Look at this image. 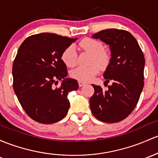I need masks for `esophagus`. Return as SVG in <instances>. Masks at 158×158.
<instances>
[{
	"mask_svg": "<svg viewBox=\"0 0 158 158\" xmlns=\"http://www.w3.org/2000/svg\"><path fill=\"white\" fill-rule=\"evenodd\" d=\"M78 84H79V86H83L85 85L86 83L83 82V81H78Z\"/></svg>",
	"mask_w": 158,
	"mask_h": 158,
	"instance_id": "obj_1",
	"label": "esophagus"
}]
</instances>
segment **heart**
I'll return each mask as SVG.
<instances>
[{
	"label": "heart",
	"instance_id": "1",
	"mask_svg": "<svg viewBox=\"0 0 158 158\" xmlns=\"http://www.w3.org/2000/svg\"><path fill=\"white\" fill-rule=\"evenodd\" d=\"M78 46L83 50L92 54L89 66H79L71 72V76L79 81L86 82L91 81L99 73V65L105 68L109 62V56L105 51L103 44L96 39L86 38L79 42ZM77 52L74 45L66 47L61 54V59L67 67L72 68L77 64ZM97 64L98 66L96 65Z\"/></svg>",
	"mask_w": 158,
	"mask_h": 158
}]
</instances>
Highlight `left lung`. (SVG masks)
<instances>
[{
    "mask_svg": "<svg viewBox=\"0 0 158 158\" xmlns=\"http://www.w3.org/2000/svg\"><path fill=\"white\" fill-rule=\"evenodd\" d=\"M93 38L109 45L111 58L104 77L105 83L112 84L106 91L92 84L94 94L89 106L98 120L116 123L128 117L138 103L144 86L145 57L135 38L125 30H102Z\"/></svg>",
    "mask_w": 158,
    "mask_h": 158,
    "instance_id": "1",
    "label": "left lung"
}]
</instances>
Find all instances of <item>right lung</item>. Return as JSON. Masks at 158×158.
Returning a JSON list of instances; mask_svg holds the SVG:
<instances>
[{
  "instance_id": "obj_1",
  "label": "right lung",
  "mask_w": 158,
  "mask_h": 158,
  "mask_svg": "<svg viewBox=\"0 0 158 158\" xmlns=\"http://www.w3.org/2000/svg\"><path fill=\"white\" fill-rule=\"evenodd\" d=\"M75 40L40 33L28 37L19 48L13 64V89L25 113L38 123H56L67 114L68 95L78 89V83L65 78L67 68L61 54ZM62 79L61 86L54 89L52 84Z\"/></svg>"
}]
</instances>
